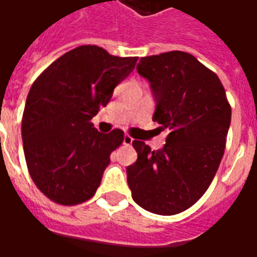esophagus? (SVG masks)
Instances as JSON below:
<instances>
[{
  "label": "esophagus",
  "mask_w": 257,
  "mask_h": 257,
  "mask_svg": "<svg viewBox=\"0 0 257 257\" xmlns=\"http://www.w3.org/2000/svg\"><path fill=\"white\" fill-rule=\"evenodd\" d=\"M132 142H134V139H132V138H131L129 135H125V136H123V138H122V143H123V145H126V146L132 145Z\"/></svg>",
  "instance_id": "esophagus-1"
}]
</instances>
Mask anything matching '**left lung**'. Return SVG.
<instances>
[{
    "instance_id": "left-lung-1",
    "label": "left lung",
    "mask_w": 257,
    "mask_h": 257,
    "mask_svg": "<svg viewBox=\"0 0 257 257\" xmlns=\"http://www.w3.org/2000/svg\"><path fill=\"white\" fill-rule=\"evenodd\" d=\"M138 73L150 82L153 121L169 131L161 150L134 140L138 153L126 167L132 198L157 215L189 209L208 190L226 147L231 107L220 79L182 51L140 59Z\"/></svg>"
}]
</instances>
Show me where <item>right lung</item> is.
<instances>
[{
  "mask_svg": "<svg viewBox=\"0 0 257 257\" xmlns=\"http://www.w3.org/2000/svg\"><path fill=\"white\" fill-rule=\"evenodd\" d=\"M136 62L138 58H118L100 47L82 45L55 60L34 81L22 119L23 150L33 182L53 202L81 204L100 186L123 132L101 134L90 119Z\"/></svg>",
  "mask_w": 257,
  "mask_h": 257,
  "instance_id": "obj_1",
  "label": "right lung"
}]
</instances>
